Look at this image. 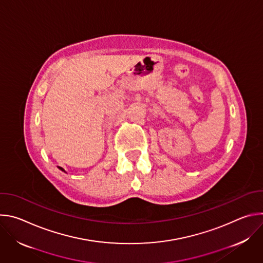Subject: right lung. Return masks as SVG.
<instances>
[{"mask_svg": "<svg viewBox=\"0 0 263 263\" xmlns=\"http://www.w3.org/2000/svg\"><path fill=\"white\" fill-rule=\"evenodd\" d=\"M58 167H59V170H61V171H62V172H64V173H66V172H65V171H64V170H63V168H62V167H60V166H58Z\"/></svg>", "mask_w": 263, "mask_h": 263, "instance_id": "right-lung-1", "label": "right lung"}]
</instances>
